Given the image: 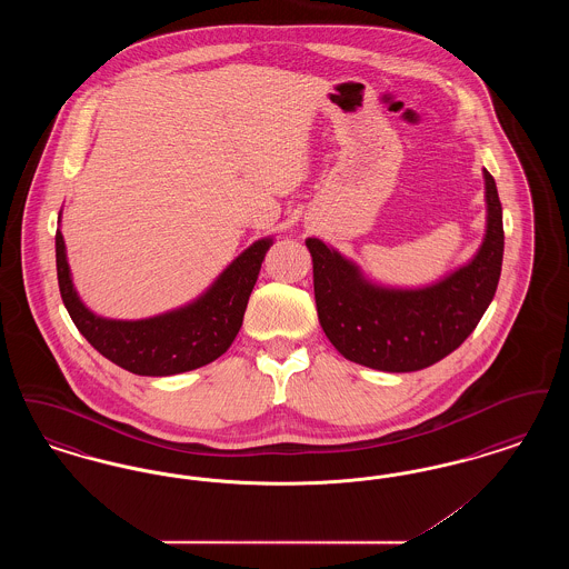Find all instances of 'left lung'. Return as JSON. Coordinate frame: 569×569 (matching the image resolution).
<instances>
[{
	"instance_id": "8db88e82",
	"label": "left lung",
	"mask_w": 569,
	"mask_h": 569,
	"mask_svg": "<svg viewBox=\"0 0 569 569\" xmlns=\"http://www.w3.org/2000/svg\"><path fill=\"white\" fill-rule=\"evenodd\" d=\"M487 234L478 253L425 288H386L320 239H307L313 292L328 341L348 360L388 373L427 369L473 332L495 297L503 262V216L485 170Z\"/></svg>"
}]
</instances>
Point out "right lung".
<instances>
[{"label": "right lung", "instance_id": "right-lung-1", "mask_svg": "<svg viewBox=\"0 0 569 569\" xmlns=\"http://www.w3.org/2000/svg\"><path fill=\"white\" fill-rule=\"evenodd\" d=\"M271 244L272 239L249 244L202 297L186 307L147 320H109L89 311L79 298L66 258L63 234L57 230L54 256L59 292L82 337L110 362L136 376H177L213 362L232 346Z\"/></svg>", "mask_w": 569, "mask_h": 569}]
</instances>
